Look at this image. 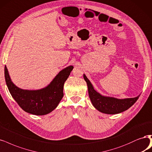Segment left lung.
<instances>
[{"instance_id":"8db88e82","label":"left lung","mask_w":152,"mask_h":152,"mask_svg":"<svg viewBox=\"0 0 152 152\" xmlns=\"http://www.w3.org/2000/svg\"><path fill=\"white\" fill-rule=\"evenodd\" d=\"M83 78L87 82L88 96L93 106L104 114H115L126 111L133 105L140 96L126 99L104 96L94 89L91 82L85 74H83Z\"/></svg>"}]
</instances>
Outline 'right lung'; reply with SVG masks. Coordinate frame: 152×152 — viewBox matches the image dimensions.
I'll use <instances>...</instances> for the list:
<instances>
[{"instance_id": "obj_1", "label": "right lung", "mask_w": 152, "mask_h": 152, "mask_svg": "<svg viewBox=\"0 0 152 152\" xmlns=\"http://www.w3.org/2000/svg\"><path fill=\"white\" fill-rule=\"evenodd\" d=\"M74 66L70 65L60 71L46 87L38 90L19 88L12 82L7 66L5 79L8 89L14 100L24 111L37 116L49 114L58 106L64 97V86Z\"/></svg>"}]
</instances>
